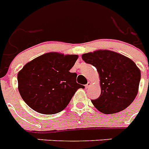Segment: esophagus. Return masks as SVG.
I'll return each instance as SVG.
<instances>
[{
  "label": "esophagus",
  "instance_id": "esophagus-1",
  "mask_svg": "<svg viewBox=\"0 0 149 149\" xmlns=\"http://www.w3.org/2000/svg\"><path fill=\"white\" fill-rule=\"evenodd\" d=\"M90 86H91V83H89V82H88L86 85V89H88V88H89V87H90Z\"/></svg>",
  "mask_w": 149,
  "mask_h": 149
}]
</instances>
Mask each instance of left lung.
Masks as SVG:
<instances>
[{
  "instance_id": "1",
  "label": "left lung",
  "mask_w": 149,
  "mask_h": 149,
  "mask_svg": "<svg viewBox=\"0 0 149 149\" xmlns=\"http://www.w3.org/2000/svg\"><path fill=\"white\" fill-rule=\"evenodd\" d=\"M82 58L95 66L100 75L101 94L91 100L100 112L116 113L133 102L139 91L141 72L131 59L107 49L84 54Z\"/></svg>"
}]
</instances>
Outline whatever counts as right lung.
Returning <instances> with one entry per match:
<instances>
[{"mask_svg":"<svg viewBox=\"0 0 149 149\" xmlns=\"http://www.w3.org/2000/svg\"><path fill=\"white\" fill-rule=\"evenodd\" d=\"M78 55L51 52L27 63L17 74L18 90L24 101L36 112L56 114L66 108L79 88L77 74L70 70Z\"/></svg>","mask_w":149,"mask_h":149,"instance_id":"1","label":"right lung"}]
</instances>
